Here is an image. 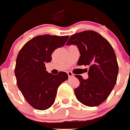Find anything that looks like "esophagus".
Returning <instances> with one entry per match:
<instances>
[{"mask_svg": "<svg viewBox=\"0 0 130 130\" xmlns=\"http://www.w3.org/2000/svg\"><path fill=\"white\" fill-rule=\"evenodd\" d=\"M67 74H68V76L69 78H72L74 76L73 73H72V72H67Z\"/></svg>", "mask_w": 130, "mask_h": 130, "instance_id": "obj_1", "label": "esophagus"}]
</instances>
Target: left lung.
<instances>
[{
  "instance_id": "8db88e82",
  "label": "left lung",
  "mask_w": 130,
  "mask_h": 130,
  "mask_svg": "<svg viewBox=\"0 0 130 130\" xmlns=\"http://www.w3.org/2000/svg\"><path fill=\"white\" fill-rule=\"evenodd\" d=\"M74 44L79 50L78 66H89V78L76 75L80 85L74 89L78 101L86 106H98L106 100L118 78V64L109 42L97 32L89 30L71 36L66 45Z\"/></svg>"
}]
</instances>
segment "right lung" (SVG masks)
<instances>
[{"mask_svg":"<svg viewBox=\"0 0 130 130\" xmlns=\"http://www.w3.org/2000/svg\"><path fill=\"white\" fill-rule=\"evenodd\" d=\"M69 36H38L27 41L19 51L14 74L17 87L24 98L34 108L45 110L54 103L58 88L68 79L65 72L54 75L46 71L52 54L62 47Z\"/></svg>","mask_w":130,"mask_h":130,"instance_id":"obj_1","label":"right lung"}]
</instances>
